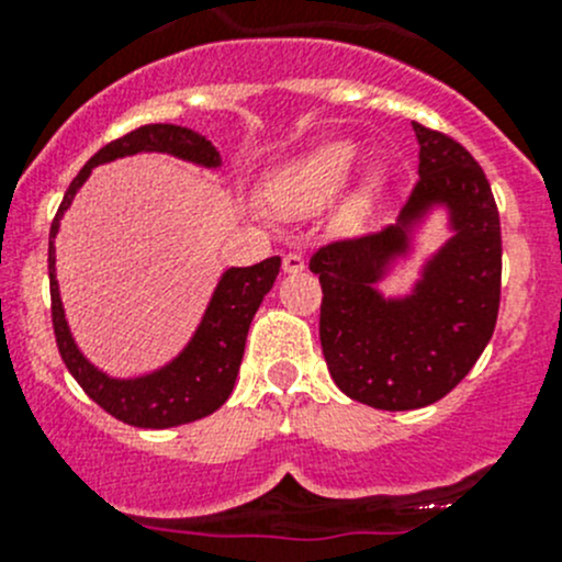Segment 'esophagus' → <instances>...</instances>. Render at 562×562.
Segmentation results:
<instances>
[{"mask_svg":"<svg viewBox=\"0 0 562 562\" xmlns=\"http://www.w3.org/2000/svg\"><path fill=\"white\" fill-rule=\"evenodd\" d=\"M282 269L291 271V274L302 271L304 269V255L302 252H288L285 258H282Z\"/></svg>","mask_w":562,"mask_h":562,"instance_id":"1","label":"esophagus"}]
</instances>
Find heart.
Instances as JSON below:
<instances>
[{
	"instance_id": "1",
	"label": "heart",
	"mask_w": 562,
	"mask_h": 562,
	"mask_svg": "<svg viewBox=\"0 0 562 562\" xmlns=\"http://www.w3.org/2000/svg\"><path fill=\"white\" fill-rule=\"evenodd\" d=\"M353 146L345 140L317 146L307 157L288 166L271 184V203L282 212L307 214L326 206L345 184L353 166ZM367 206V195H356L348 206V217H359Z\"/></svg>"
}]
</instances>
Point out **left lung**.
<instances>
[{
  "label": "left lung",
  "instance_id": "left-lung-1",
  "mask_svg": "<svg viewBox=\"0 0 562 562\" xmlns=\"http://www.w3.org/2000/svg\"><path fill=\"white\" fill-rule=\"evenodd\" d=\"M418 179L400 223L378 234L334 239L310 258L321 280V348L334 383L378 411H416L443 400L473 370L501 310L503 239L490 179L468 149L413 122ZM432 202L452 209L458 234L425 270L417 293L386 303L371 291L404 225Z\"/></svg>",
  "mask_w": 562,
  "mask_h": 562
}]
</instances>
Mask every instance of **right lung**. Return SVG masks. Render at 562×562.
<instances>
[{"instance_id": "1", "label": "right lung", "mask_w": 562, "mask_h": 562, "mask_svg": "<svg viewBox=\"0 0 562 562\" xmlns=\"http://www.w3.org/2000/svg\"><path fill=\"white\" fill-rule=\"evenodd\" d=\"M135 151H168V155L184 157V160L201 162V166H220V155L203 135L179 124H144L133 133L105 144L87 166L78 171L76 179L67 187L61 206L50 223L48 236V280H50V323L59 353L78 386L87 391L105 413L130 427L144 429H168L179 424L198 422L217 411L234 391L236 375H239L241 356L249 323L258 313L260 302L274 285L280 274V258H266L247 269H228L214 291L212 304L203 315L201 328L195 331L184 353L155 375L138 378V381H113L103 372L94 370L72 342L67 331L65 313H61L59 288L54 274V236L59 231V220L70 206L78 187L87 181L94 166L116 157L135 155Z\"/></svg>"}]
</instances>
